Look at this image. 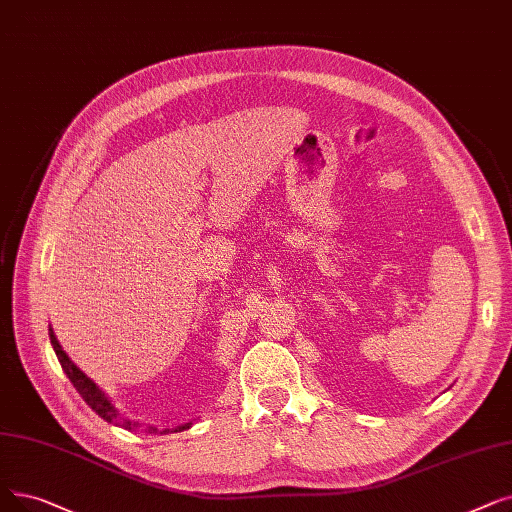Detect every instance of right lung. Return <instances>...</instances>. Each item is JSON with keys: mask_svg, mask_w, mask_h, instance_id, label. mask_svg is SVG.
Segmentation results:
<instances>
[{"mask_svg": "<svg viewBox=\"0 0 512 512\" xmlns=\"http://www.w3.org/2000/svg\"><path fill=\"white\" fill-rule=\"evenodd\" d=\"M50 341H52V347H54V351H56V355H58V362H60L62 370L66 372V376H69V381H71L73 387L79 391V395L85 399V404L90 406L98 416H102L106 422H113V425H119V427H123V429H127V431L136 429L138 422H133V420H129V418H123V416L117 412V408L108 402V397L104 395V391H102L100 387H96V383H94L92 379H87V376L69 360V355H66V353L62 351L60 343L56 341V335H54L52 328H50ZM190 425H192V422H186V425L177 427L175 433H177V431H184V429H190ZM146 431H148V433H161V435H163V433H169V429L159 431L157 427H148Z\"/></svg>", "mask_w": 512, "mask_h": 512, "instance_id": "obj_1", "label": "right lung"}]
</instances>
